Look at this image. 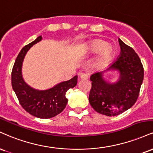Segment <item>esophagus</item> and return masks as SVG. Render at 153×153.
<instances>
[{"label": "esophagus", "instance_id": "obj_1", "mask_svg": "<svg viewBox=\"0 0 153 153\" xmlns=\"http://www.w3.org/2000/svg\"><path fill=\"white\" fill-rule=\"evenodd\" d=\"M88 75L87 74H84V73H81L80 74V78L82 79H88Z\"/></svg>", "mask_w": 153, "mask_h": 153}]
</instances>
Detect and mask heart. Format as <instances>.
<instances>
[{"instance_id": "1", "label": "heart", "mask_w": 153, "mask_h": 153, "mask_svg": "<svg viewBox=\"0 0 153 153\" xmlns=\"http://www.w3.org/2000/svg\"><path fill=\"white\" fill-rule=\"evenodd\" d=\"M87 50L91 53L100 52L98 57V62L101 64H105L109 62L114 55V49L111 45L107 44L105 41L97 39L89 44Z\"/></svg>"}]
</instances>
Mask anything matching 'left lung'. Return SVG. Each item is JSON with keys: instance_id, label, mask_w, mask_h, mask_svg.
Instances as JSON below:
<instances>
[{"instance_id": "1", "label": "left lung", "mask_w": 153, "mask_h": 153, "mask_svg": "<svg viewBox=\"0 0 153 153\" xmlns=\"http://www.w3.org/2000/svg\"><path fill=\"white\" fill-rule=\"evenodd\" d=\"M119 43L120 57L106 70H117L120 80L114 84L107 82L102 78L103 71L90 77L89 103L96 112L107 116L118 115L134 105L144 78V69L137 53L120 39Z\"/></svg>"}]
</instances>
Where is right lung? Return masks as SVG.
Instances as JSON below:
<instances>
[{"mask_svg":"<svg viewBox=\"0 0 153 153\" xmlns=\"http://www.w3.org/2000/svg\"><path fill=\"white\" fill-rule=\"evenodd\" d=\"M41 39L42 36H40L19 52L12 69L11 83L20 105L27 112L36 117L48 119L59 114L65 108L68 102L66 92L76 85L77 76L47 90H36L25 83L21 74L23 59L29 48Z\"/></svg>","mask_w":153,"mask_h":153,"instance_id":"obj_1","label":"right lung"}]
</instances>
